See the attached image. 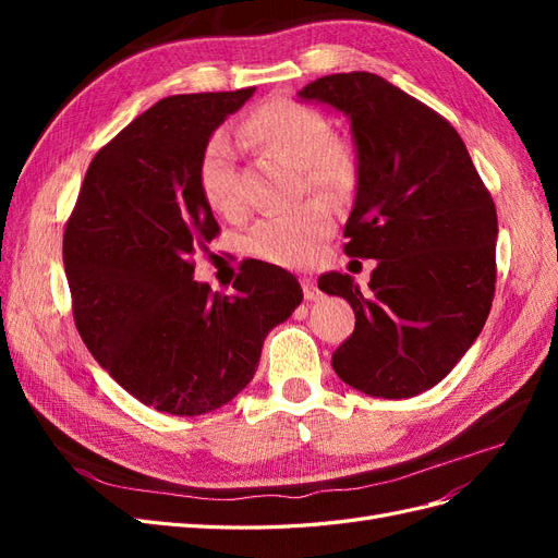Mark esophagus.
<instances>
[{"mask_svg":"<svg viewBox=\"0 0 558 558\" xmlns=\"http://www.w3.org/2000/svg\"><path fill=\"white\" fill-rule=\"evenodd\" d=\"M300 283H302V293H305V300H307V302H316V300L320 298L318 286L314 283L312 277H300Z\"/></svg>","mask_w":558,"mask_h":558,"instance_id":"esophagus-1","label":"esophagus"}]
</instances>
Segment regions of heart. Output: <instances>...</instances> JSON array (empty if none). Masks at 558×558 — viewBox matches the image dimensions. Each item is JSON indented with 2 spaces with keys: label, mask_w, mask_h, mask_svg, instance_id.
I'll use <instances>...</instances> for the list:
<instances>
[{
  "label": "heart",
  "mask_w": 558,
  "mask_h": 558,
  "mask_svg": "<svg viewBox=\"0 0 558 558\" xmlns=\"http://www.w3.org/2000/svg\"><path fill=\"white\" fill-rule=\"evenodd\" d=\"M244 142L286 165H293L307 191L332 199L349 197L359 181V160L344 140L330 137L326 118L293 99H272L253 109L240 125ZM199 191L221 216L240 209L238 181L226 137L216 134L202 150ZM332 232V214L324 199H307L291 211L263 218L251 230L248 248L283 267L310 265Z\"/></svg>",
  "instance_id": "1"
}]
</instances>
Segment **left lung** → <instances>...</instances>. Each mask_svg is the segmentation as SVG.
<instances>
[{
	"label": "left lung",
	"instance_id": "obj_1",
	"mask_svg": "<svg viewBox=\"0 0 558 558\" xmlns=\"http://www.w3.org/2000/svg\"><path fill=\"white\" fill-rule=\"evenodd\" d=\"M298 95L349 118L359 185L344 253L377 260L365 293L349 275L318 277L356 314L332 369L365 396H418L451 373L492 312V193L451 123L386 78L330 74Z\"/></svg>",
	"mask_w": 558,
	"mask_h": 558
}]
</instances>
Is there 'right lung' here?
Returning <instances> with one entry per match:
<instances>
[{
    "instance_id": "right-lung-1",
    "label": "right lung",
    "mask_w": 558,
    "mask_h": 558,
    "mask_svg": "<svg viewBox=\"0 0 558 558\" xmlns=\"http://www.w3.org/2000/svg\"><path fill=\"white\" fill-rule=\"evenodd\" d=\"M256 88L172 95L97 150L62 240L81 340L158 412L221 408L256 375L267 332L302 302L298 279L244 260L232 295L193 279L218 223L197 167L214 130Z\"/></svg>"
}]
</instances>
